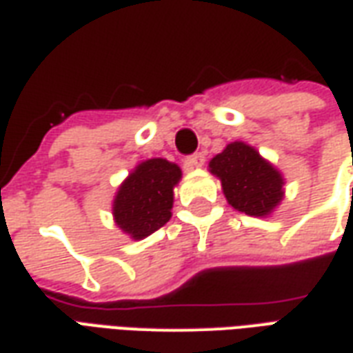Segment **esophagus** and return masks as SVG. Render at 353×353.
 Returning a JSON list of instances; mask_svg holds the SVG:
<instances>
[{
  "label": "esophagus",
  "instance_id": "esophagus-1",
  "mask_svg": "<svg viewBox=\"0 0 353 353\" xmlns=\"http://www.w3.org/2000/svg\"><path fill=\"white\" fill-rule=\"evenodd\" d=\"M205 163V154L203 152H195L192 156L186 158V165L188 167H201Z\"/></svg>",
  "mask_w": 353,
  "mask_h": 353
}]
</instances>
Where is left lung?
<instances>
[{
  "label": "left lung",
  "instance_id": "obj_1",
  "mask_svg": "<svg viewBox=\"0 0 353 353\" xmlns=\"http://www.w3.org/2000/svg\"><path fill=\"white\" fill-rule=\"evenodd\" d=\"M210 171L222 180L223 194L244 214L265 216L282 199L284 180L258 152L244 143H231L210 161Z\"/></svg>",
  "mask_w": 353,
  "mask_h": 353
}]
</instances>
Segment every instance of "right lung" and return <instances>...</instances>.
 <instances>
[{"label": "right lung", "mask_w": 353, "mask_h": 353, "mask_svg": "<svg viewBox=\"0 0 353 353\" xmlns=\"http://www.w3.org/2000/svg\"><path fill=\"white\" fill-rule=\"evenodd\" d=\"M180 169L167 159L143 161L118 190L112 214L118 228L133 239H145L171 218L173 188Z\"/></svg>", "instance_id": "right-lung-1"}]
</instances>
